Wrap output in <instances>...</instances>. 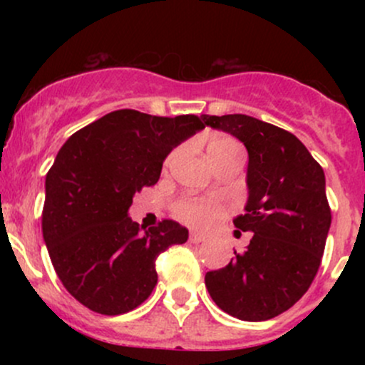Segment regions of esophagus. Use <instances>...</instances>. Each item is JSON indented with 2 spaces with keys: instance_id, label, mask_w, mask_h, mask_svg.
<instances>
[{
  "instance_id": "1",
  "label": "esophagus",
  "mask_w": 365,
  "mask_h": 365,
  "mask_svg": "<svg viewBox=\"0 0 365 365\" xmlns=\"http://www.w3.org/2000/svg\"><path fill=\"white\" fill-rule=\"evenodd\" d=\"M188 240H190L192 244H200V242L206 240V235H202V233L192 232V233H190V237H188Z\"/></svg>"
}]
</instances>
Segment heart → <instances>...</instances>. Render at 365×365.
<instances>
[{"label": "heart", "instance_id": "obj_1", "mask_svg": "<svg viewBox=\"0 0 365 365\" xmlns=\"http://www.w3.org/2000/svg\"><path fill=\"white\" fill-rule=\"evenodd\" d=\"M212 149H240L238 144L230 137H216L207 145V150ZM178 216L185 220L187 223L206 226L211 225L212 221L220 216V209L211 202H202V200H183L178 206Z\"/></svg>", "mask_w": 365, "mask_h": 365}]
</instances>
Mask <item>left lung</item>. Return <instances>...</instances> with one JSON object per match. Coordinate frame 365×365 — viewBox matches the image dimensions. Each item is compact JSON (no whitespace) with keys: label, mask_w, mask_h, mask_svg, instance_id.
<instances>
[{"label":"left lung","mask_w":365,"mask_h":365,"mask_svg":"<svg viewBox=\"0 0 365 365\" xmlns=\"http://www.w3.org/2000/svg\"><path fill=\"white\" fill-rule=\"evenodd\" d=\"M202 120L249 153L245 215L233 225L254 233L244 254L206 273L207 292L237 319H273L302 299L321 266L331 226L324 171L287 130L247 115Z\"/></svg>","instance_id":"left-lung-1"}]
</instances>
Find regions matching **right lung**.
<instances>
[{
    "mask_svg": "<svg viewBox=\"0 0 365 365\" xmlns=\"http://www.w3.org/2000/svg\"><path fill=\"white\" fill-rule=\"evenodd\" d=\"M202 128L195 115L118 110L75 132L56 154L43 237L63 287L87 309L118 316L139 307L158 283V255L187 242L177 221L144 228L128 209L135 192L158 182L171 150Z\"/></svg>",
    "mask_w": 365,
    "mask_h": 365,
    "instance_id": "obj_1",
    "label": "right lung"
}]
</instances>
